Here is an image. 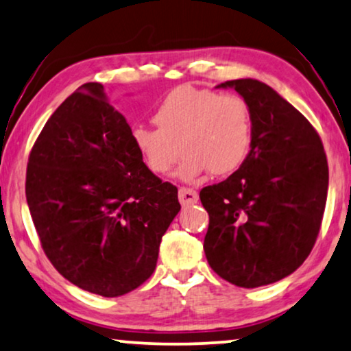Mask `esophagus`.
<instances>
[{"label": "esophagus", "mask_w": 351, "mask_h": 351, "mask_svg": "<svg viewBox=\"0 0 351 351\" xmlns=\"http://www.w3.org/2000/svg\"><path fill=\"white\" fill-rule=\"evenodd\" d=\"M178 199L180 202L183 205H191V204H195L199 200V194L195 193L194 189H189V188H181L180 193H178Z\"/></svg>", "instance_id": "esophagus-1"}]
</instances>
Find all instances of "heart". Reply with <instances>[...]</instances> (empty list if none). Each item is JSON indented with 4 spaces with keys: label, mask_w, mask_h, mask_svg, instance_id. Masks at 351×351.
<instances>
[{
    "label": "heart",
    "mask_w": 351,
    "mask_h": 351,
    "mask_svg": "<svg viewBox=\"0 0 351 351\" xmlns=\"http://www.w3.org/2000/svg\"><path fill=\"white\" fill-rule=\"evenodd\" d=\"M157 130L136 127L132 144L154 175H167L184 154L178 176L186 183L234 173L245 162L254 139L252 112L244 97L178 86L154 112Z\"/></svg>",
    "instance_id": "heart-1"
}]
</instances>
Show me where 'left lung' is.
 Here are the masks:
<instances>
[{
  "label": "left lung",
  "instance_id": "1",
  "mask_svg": "<svg viewBox=\"0 0 351 351\" xmlns=\"http://www.w3.org/2000/svg\"><path fill=\"white\" fill-rule=\"evenodd\" d=\"M217 88L247 101L254 139L239 170L200 191L210 217L204 250L219 278L254 289L281 281L310 255L328 199V158L310 121L266 83Z\"/></svg>",
  "mask_w": 351,
  "mask_h": 351
}]
</instances>
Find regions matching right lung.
Returning <instances> with one entry per match:
<instances>
[{
	"label": "right lung",
	"instance_id": "obj_1",
	"mask_svg": "<svg viewBox=\"0 0 351 351\" xmlns=\"http://www.w3.org/2000/svg\"><path fill=\"white\" fill-rule=\"evenodd\" d=\"M25 194L54 268L102 297L125 295L151 278L181 208L176 186L162 183L134 151L132 128L101 83L82 85L46 121Z\"/></svg>",
	"mask_w": 351,
	"mask_h": 351
}]
</instances>
